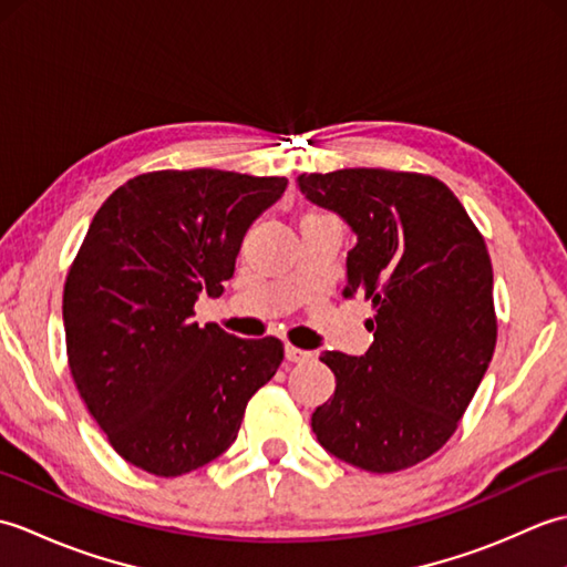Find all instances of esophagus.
Wrapping results in <instances>:
<instances>
[{
    "instance_id": "obj_1",
    "label": "esophagus",
    "mask_w": 567,
    "mask_h": 567,
    "mask_svg": "<svg viewBox=\"0 0 567 567\" xmlns=\"http://www.w3.org/2000/svg\"><path fill=\"white\" fill-rule=\"evenodd\" d=\"M311 353L302 351V348H295V346H285V358L290 360V363H302Z\"/></svg>"
}]
</instances>
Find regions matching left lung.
<instances>
[{"instance_id":"left-lung-1","label":"left lung","mask_w":567,"mask_h":567,"mask_svg":"<svg viewBox=\"0 0 567 567\" xmlns=\"http://www.w3.org/2000/svg\"><path fill=\"white\" fill-rule=\"evenodd\" d=\"M297 187L351 226L343 295L375 307L363 355L321 353L336 390L311 431L368 473L412 467L453 436L495 353L485 238L431 175L348 167L299 175Z\"/></svg>"}]
</instances>
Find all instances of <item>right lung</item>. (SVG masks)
Here are the masks:
<instances>
[{"mask_svg": "<svg viewBox=\"0 0 567 567\" xmlns=\"http://www.w3.org/2000/svg\"><path fill=\"white\" fill-rule=\"evenodd\" d=\"M285 177L161 171L94 214L63 292L68 363L114 451L158 477L192 473L238 436L282 343L199 327L195 302L231 280L244 236Z\"/></svg>", "mask_w": 567, "mask_h": 567, "instance_id": "add662e5", "label": "right lung"}]
</instances>
